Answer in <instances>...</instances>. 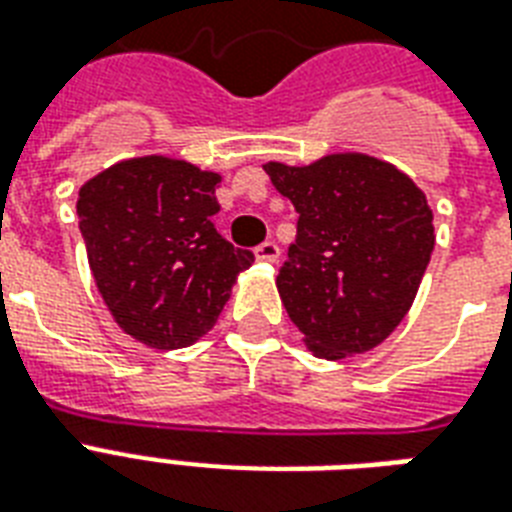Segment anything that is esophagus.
Returning <instances> with one entry per match:
<instances>
[{"instance_id": "34e87169", "label": "esophagus", "mask_w": 512, "mask_h": 512, "mask_svg": "<svg viewBox=\"0 0 512 512\" xmlns=\"http://www.w3.org/2000/svg\"><path fill=\"white\" fill-rule=\"evenodd\" d=\"M281 255V249L276 241H263L260 247H255V257L260 263H276Z\"/></svg>"}]
</instances>
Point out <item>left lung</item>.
I'll return each mask as SVG.
<instances>
[{"label":"left lung","instance_id":"8db88e82","mask_svg":"<svg viewBox=\"0 0 512 512\" xmlns=\"http://www.w3.org/2000/svg\"><path fill=\"white\" fill-rule=\"evenodd\" d=\"M263 170L300 215L276 287L308 350L337 361L377 348L412 308L436 247L425 193L353 151Z\"/></svg>","mask_w":512,"mask_h":512}]
</instances>
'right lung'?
Listing matches in <instances>:
<instances>
[{
    "label": "right lung",
    "mask_w": 512,
    "mask_h": 512,
    "mask_svg": "<svg viewBox=\"0 0 512 512\" xmlns=\"http://www.w3.org/2000/svg\"><path fill=\"white\" fill-rule=\"evenodd\" d=\"M217 183V172L151 154L79 188V231L100 297L148 348H188L207 335L239 273L255 263L212 225Z\"/></svg>",
    "instance_id": "right-lung-1"
}]
</instances>
